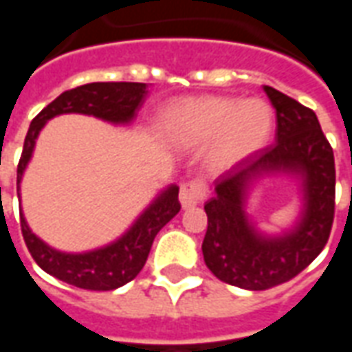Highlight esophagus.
<instances>
[{
	"label": "esophagus",
	"instance_id": "esophagus-1",
	"mask_svg": "<svg viewBox=\"0 0 352 352\" xmlns=\"http://www.w3.org/2000/svg\"><path fill=\"white\" fill-rule=\"evenodd\" d=\"M207 196H209V188H207V184L201 179H192V181H186V183L181 184L179 199H181V206L184 209L198 206Z\"/></svg>",
	"mask_w": 352,
	"mask_h": 352
}]
</instances>
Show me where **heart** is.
Masks as SVG:
<instances>
[{"mask_svg":"<svg viewBox=\"0 0 352 352\" xmlns=\"http://www.w3.org/2000/svg\"><path fill=\"white\" fill-rule=\"evenodd\" d=\"M273 130V111L264 100L207 96L177 103L166 115V133L183 145L214 138L213 158L234 164L264 148Z\"/></svg>","mask_w":352,"mask_h":352,"instance_id":"obj_1","label":"heart"}]
</instances>
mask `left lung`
Segmentation results:
<instances>
[{
    "instance_id": "1",
    "label": "left lung",
    "mask_w": 352,
    "mask_h": 352,
    "mask_svg": "<svg viewBox=\"0 0 352 352\" xmlns=\"http://www.w3.org/2000/svg\"><path fill=\"white\" fill-rule=\"evenodd\" d=\"M264 92L277 113L275 143L222 175L206 204L204 260L217 279L245 290L287 283L317 258L330 237L336 209L333 151L317 115L272 87ZM264 173H290L302 181L304 211L294 230L262 236L244 213V196Z\"/></svg>"
}]
</instances>
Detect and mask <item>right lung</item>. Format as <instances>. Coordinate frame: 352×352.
<instances>
[{
    "label": "right lung",
    "mask_w": 352,
    "mask_h": 352,
    "mask_svg": "<svg viewBox=\"0 0 352 352\" xmlns=\"http://www.w3.org/2000/svg\"><path fill=\"white\" fill-rule=\"evenodd\" d=\"M145 96V82H90L60 94L30 124L16 168V190H20L24 169L34 153L35 139L47 120L64 113H80L113 124H128L143 105ZM179 211V186L171 184L146 207L122 237L101 249L79 254L60 252L49 247L30 230L22 213L20 228L28 251L43 272L85 290H115L138 277L148 258L156 234Z\"/></svg>",
    "instance_id": "right-lung-1"
}]
</instances>
